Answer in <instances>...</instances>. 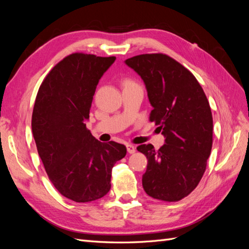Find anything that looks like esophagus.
Returning a JSON list of instances; mask_svg holds the SVG:
<instances>
[{
	"instance_id": "34e87169",
	"label": "esophagus",
	"mask_w": 249,
	"mask_h": 249,
	"mask_svg": "<svg viewBox=\"0 0 249 249\" xmlns=\"http://www.w3.org/2000/svg\"><path fill=\"white\" fill-rule=\"evenodd\" d=\"M126 149H127V153L129 154H134L136 152V147L132 144H126Z\"/></svg>"
}]
</instances>
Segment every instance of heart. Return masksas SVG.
I'll list each match as a JSON object with an SVG mask.
<instances>
[{"label": "heart", "mask_w": 249, "mask_h": 249, "mask_svg": "<svg viewBox=\"0 0 249 249\" xmlns=\"http://www.w3.org/2000/svg\"><path fill=\"white\" fill-rule=\"evenodd\" d=\"M135 83H133L132 81H130V80H125L124 82V86H126V85H134Z\"/></svg>", "instance_id": "b5f03b06"}]
</instances>
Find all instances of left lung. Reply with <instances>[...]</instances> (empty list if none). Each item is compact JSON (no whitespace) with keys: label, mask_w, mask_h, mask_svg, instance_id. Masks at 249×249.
I'll return each mask as SVG.
<instances>
[{"label":"left lung","mask_w":249,"mask_h":249,"mask_svg":"<svg viewBox=\"0 0 249 249\" xmlns=\"http://www.w3.org/2000/svg\"><path fill=\"white\" fill-rule=\"evenodd\" d=\"M124 63L144 83L153 110L150 122L165 137L156 150L142 144L147 158L142 186L147 195L178 201L190 194L205 173L212 149L213 117L207 96L193 74L163 54H143Z\"/></svg>","instance_id":"8db88e82"}]
</instances>
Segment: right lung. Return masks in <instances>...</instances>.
<instances>
[{
    "label": "right lung",
    "mask_w": 249,
    "mask_h": 249,
    "mask_svg": "<svg viewBox=\"0 0 249 249\" xmlns=\"http://www.w3.org/2000/svg\"><path fill=\"white\" fill-rule=\"evenodd\" d=\"M115 57L76 53L53 69L37 93L32 133L49 178L66 198L96 200L111 188V172L126 147L95 139L86 123L103 74Z\"/></svg>",
    "instance_id": "right-lung-1"
}]
</instances>
